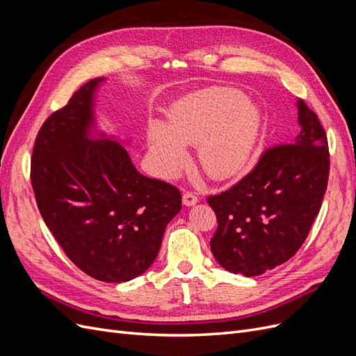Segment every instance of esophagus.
<instances>
[{"label":"esophagus","instance_id":"obj_1","mask_svg":"<svg viewBox=\"0 0 356 356\" xmlns=\"http://www.w3.org/2000/svg\"><path fill=\"white\" fill-rule=\"evenodd\" d=\"M197 202H199V197L195 195V193L186 191L184 195H182V203H184L186 207H193V204H196Z\"/></svg>","mask_w":356,"mask_h":356}]
</instances>
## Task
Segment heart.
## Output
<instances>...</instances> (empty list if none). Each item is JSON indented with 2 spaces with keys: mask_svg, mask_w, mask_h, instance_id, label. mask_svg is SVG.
Returning a JSON list of instances; mask_svg holds the SVG:
<instances>
[{
  "mask_svg": "<svg viewBox=\"0 0 356 356\" xmlns=\"http://www.w3.org/2000/svg\"><path fill=\"white\" fill-rule=\"evenodd\" d=\"M261 118V111L236 89L191 93L172 106L168 126L149 123V154L160 174L172 177L187 165L186 145L197 147L199 166L209 178H234L243 174L255 153Z\"/></svg>",
  "mask_w": 356,
  "mask_h": 356,
  "instance_id": "obj_1",
  "label": "heart"
}]
</instances>
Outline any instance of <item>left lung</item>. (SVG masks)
I'll return each instance as SVG.
<instances>
[{
	"label": "left lung",
	"instance_id": "obj_1",
	"mask_svg": "<svg viewBox=\"0 0 356 356\" xmlns=\"http://www.w3.org/2000/svg\"><path fill=\"white\" fill-rule=\"evenodd\" d=\"M297 105L293 143L266 148L250 174L207 197L218 222L211 251L232 273L258 276L288 261L319 213L330 174L327 134L305 101Z\"/></svg>",
	"mask_w": 356,
	"mask_h": 356
}]
</instances>
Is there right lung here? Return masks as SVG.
Returning <instances> with one entry per match:
<instances>
[{"label": "right lung", "instance_id": "right-lung-1", "mask_svg": "<svg viewBox=\"0 0 356 356\" xmlns=\"http://www.w3.org/2000/svg\"><path fill=\"white\" fill-rule=\"evenodd\" d=\"M90 80L38 131L31 184L42 220L80 270L102 282L143 275L159 254L168 222L181 211V193L139 174L117 143L90 141Z\"/></svg>", "mask_w": 356, "mask_h": 356}]
</instances>
